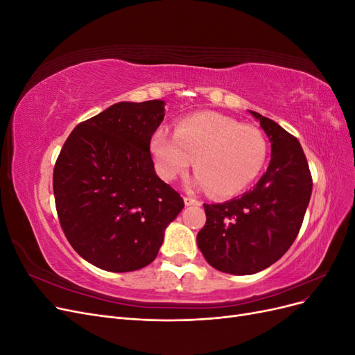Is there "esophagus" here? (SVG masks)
Masks as SVG:
<instances>
[{
  "instance_id": "34e87169",
  "label": "esophagus",
  "mask_w": 355,
  "mask_h": 355,
  "mask_svg": "<svg viewBox=\"0 0 355 355\" xmlns=\"http://www.w3.org/2000/svg\"><path fill=\"white\" fill-rule=\"evenodd\" d=\"M184 201H185V206H200V204H201L198 200L191 198V197H185Z\"/></svg>"
}]
</instances>
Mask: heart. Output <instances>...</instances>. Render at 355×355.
I'll list each match as a JSON object with an SVG mask.
<instances>
[{"label": "heart", "instance_id": "b5f03b06", "mask_svg": "<svg viewBox=\"0 0 355 355\" xmlns=\"http://www.w3.org/2000/svg\"><path fill=\"white\" fill-rule=\"evenodd\" d=\"M149 151L161 179L175 180L194 159L196 185L216 197H231L261 173L266 142L253 125L218 112H197L176 123L175 136L163 127L155 130Z\"/></svg>", "mask_w": 355, "mask_h": 355}]
</instances>
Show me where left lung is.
I'll return each instance as SVG.
<instances>
[{"instance_id":"1","label":"left lung","mask_w":355,"mask_h":355,"mask_svg":"<svg viewBox=\"0 0 355 355\" xmlns=\"http://www.w3.org/2000/svg\"><path fill=\"white\" fill-rule=\"evenodd\" d=\"M271 142L265 175L241 197L204 204L206 225L197 244L214 270L250 275L275 263L297 237L313 192L299 141L270 118L249 111Z\"/></svg>"}]
</instances>
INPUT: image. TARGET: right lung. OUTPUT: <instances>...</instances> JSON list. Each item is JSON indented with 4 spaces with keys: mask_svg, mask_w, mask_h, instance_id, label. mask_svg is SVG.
<instances>
[{
    "mask_svg": "<svg viewBox=\"0 0 355 355\" xmlns=\"http://www.w3.org/2000/svg\"><path fill=\"white\" fill-rule=\"evenodd\" d=\"M164 101L118 102L73 128L53 171L56 210L83 259L111 272L151 263L184 200L149 151Z\"/></svg>",
    "mask_w": 355,
    "mask_h": 355,
    "instance_id": "right-lung-1",
    "label": "right lung"
}]
</instances>
